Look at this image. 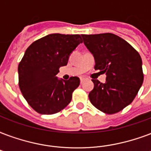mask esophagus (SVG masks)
Returning a JSON list of instances; mask_svg holds the SVG:
<instances>
[{
	"mask_svg": "<svg viewBox=\"0 0 151 151\" xmlns=\"http://www.w3.org/2000/svg\"><path fill=\"white\" fill-rule=\"evenodd\" d=\"M84 81H85V79H84V78H81V79H80L81 84H83Z\"/></svg>",
	"mask_w": 151,
	"mask_h": 151,
	"instance_id": "obj_1",
	"label": "esophagus"
}]
</instances>
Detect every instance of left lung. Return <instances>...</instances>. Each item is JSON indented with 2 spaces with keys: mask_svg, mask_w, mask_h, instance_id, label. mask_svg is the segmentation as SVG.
Listing matches in <instances>:
<instances>
[{
  "mask_svg": "<svg viewBox=\"0 0 151 151\" xmlns=\"http://www.w3.org/2000/svg\"><path fill=\"white\" fill-rule=\"evenodd\" d=\"M95 58V70L106 73V82L93 79L92 104L106 114L119 112L132 103L143 82L142 59L128 42L111 33L81 35Z\"/></svg>",
  "mask_w": 151,
  "mask_h": 151,
  "instance_id": "obj_1",
  "label": "left lung"
}]
</instances>
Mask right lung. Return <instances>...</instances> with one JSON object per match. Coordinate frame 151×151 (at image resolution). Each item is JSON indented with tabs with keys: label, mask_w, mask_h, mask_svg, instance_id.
I'll list each match as a JSON object with an SVG mask.
<instances>
[{
	"label": "right lung",
	"mask_w": 151,
	"mask_h": 151,
	"mask_svg": "<svg viewBox=\"0 0 151 151\" xmlns=\"http://www.w3.org/2000/svg\"><path fill=\"white\" fill-rule=\"evenodd\" d=\"M82 42L80 35L50 34L30 45L18 65L19 87L30 106L43 115L62 111L70 104L80 85L78 77H56L61 66Z\"/></svg>",
	"instance_id": "1"
}]
</instances>
